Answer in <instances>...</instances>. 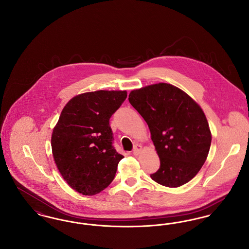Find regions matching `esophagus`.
<instances>
[{
	"instance_id": "obj_1",
	"label": "esophagus",
	"mask_w": 249,
	"mask_h": 249,
	"mask_svg": "<svg viewBox=\"0 0 249 249\" xmlns=\"http://www.w3.org/2000/svg\"><path fill=\"white\" fill-rule=\"evenodd\" d=\"M141 150H142V146L140 145V144H136L134 147H133V150H132V154L135 155H139L140 154V152H141Z\"/></svg>"
}]
</instances>
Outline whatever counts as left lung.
Wrapping results in <instances>:
<instances>
[{"label":"left lung","mask_w":249,"mask_h":249,"mask_svg":"<svg viewBox=\"0 0 249 249\" xmlns=\"http://www.w3.org/2000/svg\"><path fill=\"white\" fill-rule=\"evenodd\" d=\"M129 102L147 123L160 157V169L151 178L169 188L188 183L205 162L212 140L201 107L166 83L132 90Z\"/></svg>","instance_id":"left-lung-1"}]
</instances>
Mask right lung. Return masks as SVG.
I'll return each mask as SVG.
<instances>
[{
	"label": "right lung",
	"mask_w": 249,
	"mask_h": 249,
	"mask_svg": "<svg viewBox=\"0 0 249 249\" xmlns=\"http://www.w3.org/2000/svg\"><path fill=\"white\" fill-rule=\"evenodd\" d=\"M126 98V91L115 90L75 96L53 130L55 163L71 189L83 195H94L109 186L124 158L113 145L109 120Z\"/></svg>",
	"instance_id": "1"
}]
</instances>
